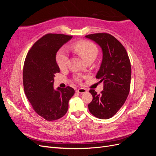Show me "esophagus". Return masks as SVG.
Segmentation results:
<instances>
[{"label": "esophagus", "instance_id": "obj_1", "mask_svg": "<svg viewBox=\"0 0 156 156\" xmlns=\"http://www.w3.org/2000/svg\"><path fill=\"white\" fill-rule=\"evenodd\" d=\"M77 92L80 93V94H83V93H85L87 92V90L86 88H80L79 89L77 90Z\"/></svg>", "mask_w": 156, "mask_h": 156}]
</instances>
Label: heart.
I'll return each instance as SVG.
<instances>
[{"instance_id": "obj_1", "label": "heart", "mask_w": 156, "mask_h": 156, "mask_svg": "<svg viewBox=\"0 0 156 156\" xmlns=\"http://www.w3.org/2000/svg\"><path fill=\"white\" fill-rule=\"evenodd\" d=\"M73 49L87 62L90 59H95L98 49L96 45L91 41L81 40L75 42L72 45ZM68 60V53L65 48H61L56 53V62L60 69L66 68ZM85 76L81 74L74 75V80L77 83H81L83 79Z\"/></svg>"}]
</instances>
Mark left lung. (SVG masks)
Here are the masks:
<instances>
[{
    "label": "left lung",
    "instance_id": "left-lung-1",
    "mask_svg": "<svg viewBox=\"0 0 156 156\" xmlns=\"http://www.w3.org/2000/svg\"><path fill=\"white\" fill-rule=\"evenodd\" d=\"M85 36L101 48L102 62L96 77L104 83L100 94L95 90H90L93 99L88 109L98 119H108L120 110L129 93L130 60L123 45L111 34L96 33Z\"/></svg>",
    "mask_w": 156,
    "mask_h": 156
}]
</instances>
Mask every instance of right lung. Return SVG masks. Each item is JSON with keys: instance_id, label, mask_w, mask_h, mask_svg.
<instances>
[{"instance_id": "add662e5", "label": "right lung", "mask_w": 156, "mask_h": 156, "mask_svg": "<svg viewBox=\"0 0 156 156\" xmlns=\"http://www.w3.org/2000/svg\"><path fill=\"white\" fill-rule=\"evenodd\" d=\"M72 36L47 34L28 52L24 62L23 81L25 94L33 109L48 121L58 120L68 109V102L75 93L70 87L53 88L54 77L60 72L56 54Z\"/></svg>"}]
</instances>
